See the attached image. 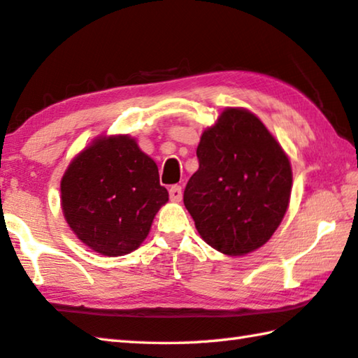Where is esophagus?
Wrapping results in <instances>:
<instances>
[{"label": "esophagus", "mask_w": 358, "mask_h": 358, "mask_svg": "<svg viewBox=\"0 0 358 358\" xmlns=\"http://www.w3.org/2000/svg\"><path fill=\"white\" fill-rule=\"evenodd\" d=\"M169 196H171L172 201H181L183 199V192H181V186L173 185L171 189H169Z\"/></svg>", "instance_id": "esophagus-1"}]
</instances>
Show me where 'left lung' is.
Here are the masks:
<instances>
[{
	"instance_id": "8db88e82",
	"label": "left lung",
	"mask_w": 358,
	"mask_h": 358,
	"mask_svg": "<svg viewBox=\"0 0 358 358\" xmlns=\"http://www.w3.org/2000/svg\"><path fill=\"white\" fill-rule=\"evenodd\" d=\"M199 171L183 201L201 239L229 257L266 244L288 210V155L255 114L225 108L197 147Z\"/></svg>"
}]
</instances>
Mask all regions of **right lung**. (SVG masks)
<instances>
[{
	"instance_id": "add662e5",
	"label": "right lung",
	"mask_w": 358,
	"mask_h": 358,
	"mask_svg": "<svg viewBox=\"0 0 358 358\" xmlns=\"http://www.w3.org/2000/svg\"><path fill=\"white\" fill-rule=\"evenodd\" d=\"M167 200L157 162L128 134L99 136L61 180L62 214L71 231L105 257L138 249Z\"/></svg>"
}]
</instances>
